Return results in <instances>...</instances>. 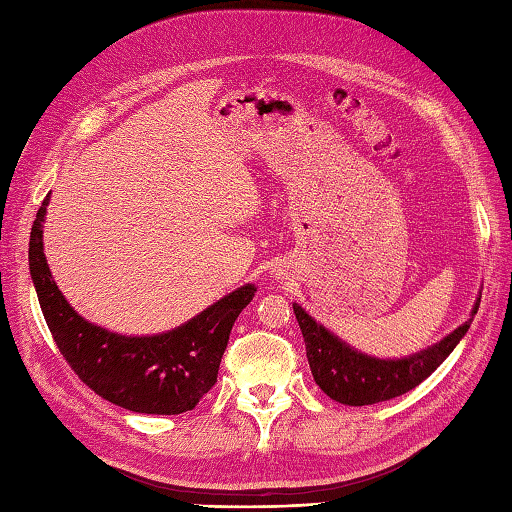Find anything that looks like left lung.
<instances>
[{"instance_id": "1", "label": "left lung", "mask_w": 512, "mask_h": 512, "mask_svg": "<svg viewBox=\"0 0 512 512\" xmlns=\"http://www.w3.org/2000/svg\"><path fill=\"white\" fill-rule=\"evenodd\" d=\"M292 308H295V317L299 321L303 341H306V356L317 385L332 400L352 407L374 405V402L402 396L409 389L418 387L444 363V358L469 332L473 321L469 319L462 323L447 339L427 347L424 352L400 358V361H380V358L356 352L341 339H336L310 314L303 312L297 303ZM477 308H480V299L475 303L473 314Z\"/></svg>"}]
</instances>
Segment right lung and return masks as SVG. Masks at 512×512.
Segmentation results:
<instances>
[{
	"instance_id": "right-lung-1",
	"label": "right lung",
	"mask_w": 512,
	"mask_h": 512,
	"mask_svg": "<svg viewBox=\"0 0 512 512\" xmlns=\"http://www.w3.org/2000/svg\"><path fill=\"white\" fill-rule=\"evenodd\" d=\"M41 202L30 233V275L39 306L72 372L94 394L114 405L138 411L176 416L191 411L217 383L228 334L250 299L255 286L246 284L200 312L180 328L156 336H123L107 332L79 317L52 281L43 255Z\"/></svg>"
}]
</instances>
